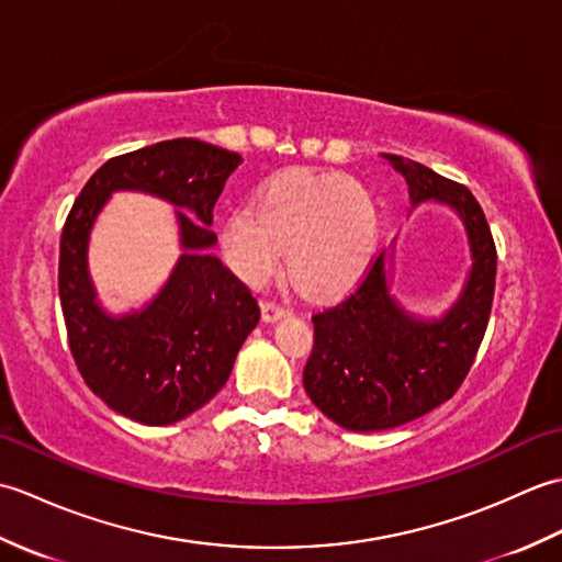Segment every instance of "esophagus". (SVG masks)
Segmentation results:
<instances>
[{"label": "esophagus", "instance_id": "1", "mask_svg": "<svg viewBox=\"0 0 562 562\" xmlns=\"http://www.w3.org/2000/svg\"><path fill=\"white\" fill-rule=\"evenodd\" d=\"M260 314L266 324H272V321H278L284 316V308L274 302H260Z\"/></svg>", "mask_w": 562, "mask_h": 562}]
</instances>
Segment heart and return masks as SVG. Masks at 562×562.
I'll return each instance as SVG.
<instances>
[{"instance_id":"1","label":"heart","mask_w":562,"mask_h":562,"mask_svg":"<svg viewBox=\"0 0 562 562\" xmlns=\"http://www.w3.org/2000/svg\"><path fill=\"white\" fill-rule=\"evenodd\" d=\"M379 205L348 173L282 171L262 181L248 210L226 214L220 248L238 278L260 288L278 270L318 302L348 294L379 246Z\"/></svg>"}]
</instances>
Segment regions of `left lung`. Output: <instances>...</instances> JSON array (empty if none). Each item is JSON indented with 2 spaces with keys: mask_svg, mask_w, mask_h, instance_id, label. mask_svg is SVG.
<instances>
[{
  "mask_svg": "<svg viewBox=\"0 0 562 562\" xmlns=\"http://www.w3.org/2000/svg\"><path fill=\"white\" fill-rule=\"evenodd\" d=\"M384 159L408 183L413 207L435 200L459 214L471 270L445 314L420 318L393 300L386 254H379L342 302L312 316L304 389L321 413L352 432L398 427L449 401L481 348L495 294V241L471 190L396 154Z\"/></svg>",
  "mask_w": 562,
  "mask_h": 562,
  "instance_id": "left-lung-1",
  "label": "left lung"
}]
</instances>
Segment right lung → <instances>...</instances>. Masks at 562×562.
Wrapping results in <instances>:
<instances>
[{
  "mask_svg": "<svg viewBox=\"0 0 562 562\" xmlns=\"http://www.w3.org/2000/svg\"><path fill=\"white\" fill-rule=\"evenodd\" d=\"M241 157L193 137L166 139L105 161L81 188L59 238V304L69 350L97 396L130 420L171 425L226 384L258 326L256 296L210 248L214 202ZM115 189H139L178 206L184 254L160 294L113 317L88 278V236ZM184 212L181 213L180 210Z\"/></svg>",
  "mask_w": 562,
  "mask_h": 562,
  "instance_id": "obj_1",
  "label": "right lung"
}]
</instances>
